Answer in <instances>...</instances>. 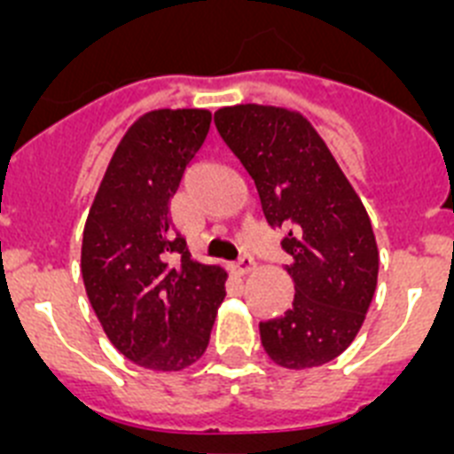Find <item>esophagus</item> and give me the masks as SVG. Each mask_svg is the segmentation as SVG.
<instances>
[{"mask_svg": "<svg viewBox=\"0 0 454 454\" xmlns=\"http://www.w3.org/2000/svg\"><path fill=\"white\" fill-rule=\"evenodd\" d=\"M252 268H254V259H252V256H247V254H243L239 259V262H234L231 263V270L236 272V275H247V272L252 270Z\"/></svg>", "mask_w": 454, "mask_h": 454, "instance_id": "34e87169", "label": "esophagus"}]
</instances>
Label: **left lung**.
<instances>
[{
  "label": "left lung",
  "mask_w": 454,
  "mask_h": 454,
  "mask_svg": "<svg viewBox=\"0 0 454 454\" xmlns=\"http://www.w3.org/2000/svg\"><path fill=\"white\" fill-rule=\"evenodd\" d=\"M215 129L243 163L272 230H286L293 307L259 323L262 346L284 368L332 362L362 330L377 286L375 234L362 200L304 115L239 104L215 111Z\"/></svg>",
  "instance_id": "8db88e82"
}]
</instances>
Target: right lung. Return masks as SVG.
I'll list each match as a JSON object with an SVG mask.
<instances>
[{"label":"right lung","instance_id":"obj_1","mask_svg":"<svg viewBox=\"0 0 454 454\" xmlns=\"http://www.w3.org/2000/svg\"><path fill=\"white\" fill-rule=\"evenodd\" d=\"M204 108L136 120L108 163L83 227L82 275L108 340L152 371H182L208 346L223 268L192 262L168 204L207 140Z\"/></svg>","mask_w":454,"mask_h":454}]
</instances>
